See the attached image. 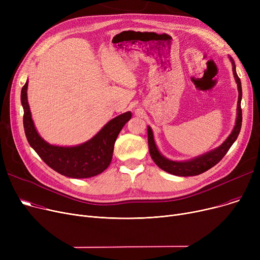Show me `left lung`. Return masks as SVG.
<instances>
[{"label": "left lung", "instance_id": "8db88e82", "mask_svg": "<svg viewBox=\"0 0 260 260\" xmlns=\"http://www.w3.org/2000/svg\"><path fill=\"white\" fill-rule=\"evenodd\" d=\"M232 66H233V75L235 78V81L237 83L238 88V101H237V116H236V122L233 131L229 135V137L224 140V142L218 147L212 149V151L197 156L193 159L185 160V161H174L171 159H168L167 157L163 156L156 145L154 134L151 128V126H147V139H148V148L149 154H151L152 159L156 165L163 171H166L172 175L175 176H181V177H187V176H196L200 175L204 172H207L214 166H216L228 153L230 147L233 144L238 135L240 133L241 128V122H242V112H241V98H242V89H241V82L240 79L237 76L236 73V65L234 63V60L229 56Z\"/></svg>", "mask_w": 260, "mask_h": 260}]
</instances>
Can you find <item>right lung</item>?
Segmentation results:
<instances>
[{
  "instance_id": "right-lung-1",
  "label": "right lung",
  "mask_w": 260,
  "mask_h": 260,
  "mask_svg": "<svg viewBox=\"0 0 260 260\" xmlns=\"http://www.w3.org/2000/svg\"><path fill=\"white\" fill-rule=\"evenodd\" d=\"M28 80L21 90L24 109L23 124L27 141L46 165L59 174L70 178H90L104 172L111 165L114 145L119 133L131 120L132 113H123L111 121L84 143L75 146L52 145L46 142L36 129L27 100Z\"/></svg>"
}]
</instances>
